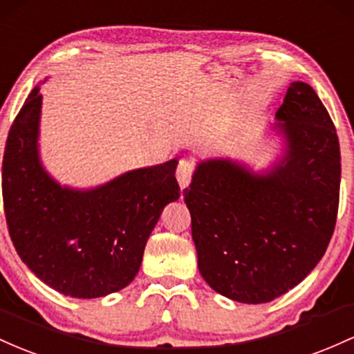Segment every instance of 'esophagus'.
I'll return each instance as SVG.
<instances>
[{
  "label": "esophagus",
  "instance_id": "1",
  "mask_svg": "<svg viewBox=\"0 0 354 354\" xmlns=\"http://www.w3.org/2000/svg\"><path fill=\"white\" fill-rule=\"evenodd\" d=\"M194 172H196V165H194L192 160H189V158H182V160L178 162L176 176H177L180 189H185L190 184V180H192L194 177Z\"/></svg>",
  "mask_w": 354,
  "mask_h": 354
}]
</instances>
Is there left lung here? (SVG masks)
<instances>
[{
  "instance_id": "obj_1",
  "label": "left lung",
  "mask_w": 354,
  "mask_h": 354,
  "mask_svg": "<svg viewBox=\"0 0 354 354\" xmlns=\"http://www.w3.org/2000/svg\"><path fill=\"white\" fill-rule=\"evenodd\" d=\"M276 117L288 150L271 174L209 160L184 190L198 271L214 291L245 304L286 295L316 268L339 205V142L316 91L291 83Z\"/></svg>"
}]
</instances>
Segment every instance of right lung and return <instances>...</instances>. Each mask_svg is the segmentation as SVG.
Returning <instances> with one entry per match:
<instances>
[{
  "label": "right lung",
  "instance_id": "obj_1",
  "mask_svg": "<svg viewBox=\"0 0 354 354\" xmlns=\"http://www.w3.org/2000/svg\"><path fill=\"white\" fill-rule=\"evenodd\" d=\"M38 86L8 133L3 205L11 241L31 272L65 296L91 299L124 289L142 264L162 210L180 197L177 160L127 172L102 187H59L41 169Z\"/></svg>",
  "mask_w": 354,
  "mask_h": 354
}]
</instances>
